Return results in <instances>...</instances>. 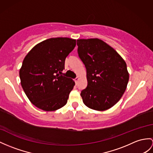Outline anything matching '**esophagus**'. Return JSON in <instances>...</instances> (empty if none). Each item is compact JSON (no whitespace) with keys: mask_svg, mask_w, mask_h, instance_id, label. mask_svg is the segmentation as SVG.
Masks as SVG:
<instances>
[{"mask_svg":"<svg viewBox=\"0 0 153 153\" xmlns=\"http://www.w3.org/2000/svg\"><path fill=\"white\" fill-rule=\"evenodd\" d=\"M79 77H76V79H74V81H75L76 84H77V82H78V81H79Z\"/></svg>","mask_w":153,"mask_h":153,"instance_id":"34e87169","label":"esophagus"}]
</instances>
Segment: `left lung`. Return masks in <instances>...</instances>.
<instances>
[{"label":"left lung","instance_id":"1","mask_svg":"<svg viewBox=\"0 0 153 153\" xmlns=\"http://www.w3.org/2000/svg\"><path fill=\"white\" fill-rule=\"evenodd\" d=\"M79 56L86 69L88 85L81 91L84 105L104 111L114 106L129 79L126 62L116 51L97 38L76 41Z\"/></svg>","mask_w":153,"mask_h":153}]
</instances>
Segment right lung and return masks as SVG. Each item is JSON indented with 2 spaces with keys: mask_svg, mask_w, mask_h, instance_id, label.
<instances>
[{
  "mask_svg": "<svg viewBox=\"0 0 153 153\" xmlns=\"http://www.w3.org/2000/svg\"><path fill=\"white\" fill-rule=\"evenodd\" d=\"M76 46V39L50 38L33 47L19 71L21 84L33 105L44 111L65 106L74 82L62 73L66 57Z\"/></svg>",
  "mask_w": 153,
  "mask_h": 153,
  "instance_id": "obj_1",
  "label": "right lung"
}]
</instances>
